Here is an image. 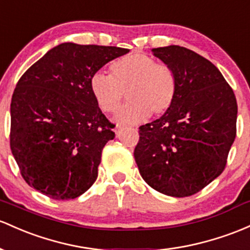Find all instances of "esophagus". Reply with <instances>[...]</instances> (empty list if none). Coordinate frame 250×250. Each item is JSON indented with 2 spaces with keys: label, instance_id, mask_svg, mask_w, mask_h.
I'll list each match as a JSON object with an SVG mask.
<instances>
[{
  "label": "esophagus",
  "instance_id": "1",
  "mask_svg": "<svg viewBox=\"0 0 250 250\" xmlns=\"http://www.w3.org/2000/svg\"><path fill=\"white\" fill-rule=\"evenodd\" d=\"M123 129H125V128H122V127H116V128H115V133H116V135L120 136L121 134H122Z\"/></svg>",
  "mask_w": 250,
  "mask_h": 250
}]
</instances>
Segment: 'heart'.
<instances>
[{"label":"heart","mask_w":250,"mask_h":250,"mask_svg":"<svg viewBox=\"0 0 250 250\" xmlns=\"http://www.w3.org/2000/svg\"><path fill=\"white\" fill-rule=\"evenodd\" d=\"M110 76L96 72L89 81L90 92L104 112L112 114L127 95L129 103L117 111L120 125H135L150 116H161L173 105L178 95L177 72L144 53H129L110 65Z\"/></svg>","instance_id":"obj_1"}]
</instances>
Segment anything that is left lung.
<instances>
[{"instance_id": "8db88e82", "label": "left lung", "mask_w": 250, "mask_h": 250, "mask_svg": "<svg viewBox=\"0 0 250 250\" xmlns=\"http://www.w3.org/2000/svg\"><path fill=\"white\" fill-rule=\"evenodd\" d=\"M177 72L173 105L139 128L134 158L144 180L160 193L188 197L224 171L236 138L237 103L212 62L180 46L153 48Z\"/></svg>"}]
</instances>
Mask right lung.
I'll return each instance as SVG.
<instances>
[{"instance_id": "right-lung-1", "label": "right lung", "mask_w": 250, "mask_h": 250, "mask_svg": "<svg viewBox=\"0 0 250 250\" xmlns=\"http://www.w3.org/2000/svg\"><path fill=\"white\" fill-rule=\"evenodd\" d=\"M115 46L64 42L49 49L16 84L10 103V149L24 182L57 201L96 182L114 123L90 92L106 62L128 53Z\"/></svg>"}]
</instances>
